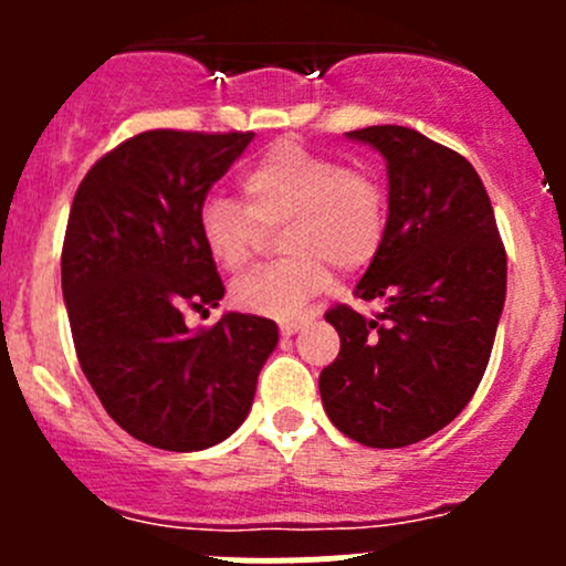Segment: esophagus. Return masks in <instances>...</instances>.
Instances as JSON below:
<instances>
[{
	"label": "esophagus",
	"instance_id": "obj_1",
	"mask_svg": "<svg viewBox=\"0 0 566 566\" xmlns=\"http://www.w3.org/2000/svg\"><path fill=\"white\" fill-rule=\"evenodd\" d=\"M279 328H282L284 336H293L295 331L301 328V319H282V323H279Z\"/></svg>",
	"mask_w": 566,
	"mask_h": 566
}]
</instances>
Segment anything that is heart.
<instances>
[{
	"mask_svg": "<svg viewBox=\"0 0 566 566\" xmlns=\"http://www.w3.org/2000/svg\"><path fill=\"white\" fill-rule=\"evenodd\" d=\"M243 205L213 193L197 216L210 260L241 271L265 232L284 226L279 249L287 260L262 265L232 282V301L251 315L290 319L334 279L367 268L386 235V188L367 169L279 142L241 175Z\"/></svg>",
	"mask_w": 566,
	"mask_h": 566,
	"instance_id": "obj_1",
	"label": "heart"
}]
</instances>
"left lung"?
<instances>
[{
	"label": "left lung",
	"mask_w": 566,
	"mask_h": 566,
	"mask_svg": "<svg viewBox=\"0 0 566 566\" xmlns=\"http://www.w3.org/2000/svg\"><path fill=\"white\" fill-rule=\"evenodd\" d=\"M347 139L375 147L389 172L384 243L356 287L384 312H325L342 347L319 373V397L347 438L399 449L471 402L504 312L506 251L488 191L460 153L405 125H369Z\"/></svg>",
	"instance_id": "left-lung-1"
}]
</instances>
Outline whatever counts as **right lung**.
I'll list each match as a JSON object with an SVG mask.
<instances>
[{
  "mask_svg": "<svg viewBox=\"0 0 566 566\" xmlns=\"http://www.w3.org/2000/svg\"><path fill=\"white\" fill-rule=\"evenodd\" d=\"M254 134L145 130L78 186L62 243V298L90 386L125 432L199 452L249 416L279 342L273 319L227 312L191 331L188 310L224 298L197 216Z\"/></svg>",
  "mask_w": 566,
  "mask_h": 566,
  "instance_id": "right-lung-1",
  "label": "right lung"
}]
</instances>
